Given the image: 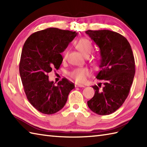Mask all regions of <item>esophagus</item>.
Returning a JSON list of instances; mask_svg holds the SVG:
<instances>
[{
  "label": "esophagus",
  "instance_id": "1",
  "mask_svg": "<svg viewBox=\"0 0 147 147\" xmlns=\"http://www.w3.org/2000/svg\"><path fill=\"white\" fill-rule=\"evenodd\" d=\"M76 87H80V88H84V87H85V85H81V84H76Z\"/></svg>",
  "mask_w": 147,
  "mask_h": 147
}]
</instances>
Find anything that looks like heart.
Returning a JSON list of instances; mask_svg holds the SVG:
<instances>
[{"mask_svg":"<svg viewBox=\"0 0 147 147\" xmlns=\"http://www.w3.org/2000/svg\"><path fill=\"white\" fill-rule=\"evenodd\" d=\"M76 48L82 53V54L88 57L92 52L93 45L91 42L86 38L80 39L76 45ZM68 55V51L65 50L64 52L63 57L64 59L67 58ZM90 71L88 68H78L73 71L71 73V76L78 82H84L86 79V77L89 76Z\"/></svg>","mask_w":147,"mask_h":147,"instance_id":"1","label":"heart"}]
</instances>
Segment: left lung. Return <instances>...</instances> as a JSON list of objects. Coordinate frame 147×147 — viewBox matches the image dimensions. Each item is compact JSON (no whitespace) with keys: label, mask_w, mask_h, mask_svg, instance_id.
I'll list each match as a JSON object with an SVG mask.
<instances>
[{"label":"left lung","mask_w":147,"mask_h":147,"mask_svg":"<svg viewBox=\"0 0 147 147\" xmlns=\"http://www.w3.org/2000/svg\"><path fill=\"white\" fill-rule=\"evenodd\" d=\"M86 33L100 49V71L96 78L104 82L92 87L93 97L87 102L91 111L98 115L116 111L127 97L135 73L131 47L121 34L107 30H87Z\"/></svg>","instance_id":"left-lung-1"}]
</instances>
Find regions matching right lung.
<instances>
[{"mask_svg":"<svg viewBox=\"0 0 147 147\" xmlns=\"http://www.w3.org/2000/svg\"><path fill=\"white\" fill-rule=\"evenodd\" d=\"M77 33L50 28L31 35L22 50L20 74L26 97L34 107L45 114H52L64 107L74 85L63 78L55 85L48 73L58 69L61 53L75 38Z\"/></svg>","mask_w":147,"mask_h":147,"instance_id":"right-lung-1","label":"right lung"}]
</instances>
